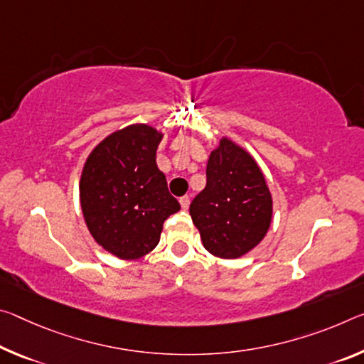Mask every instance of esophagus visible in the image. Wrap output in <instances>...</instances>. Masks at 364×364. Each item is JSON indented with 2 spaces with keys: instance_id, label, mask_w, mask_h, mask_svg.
Segmentation results:
<instances>
[{
  "instance_id": "obj_1",
  "label": "esophagus",
  "mask_w": 364,
  "mask_h": 364,
  "mask_svg": "<svg viewBox=\"0 0 364 364\" xmlns=\"http://www.w3.org/2000/svg\"><path fill=\"white\" fill-rule=\"evenodd\" d=\"M180 204L183 209H188L189 204H191V198H189V196H183V198L180 199Z\"/></svg>"
}]
</instances>
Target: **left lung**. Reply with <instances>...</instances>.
I'll list each match as a JSON object with an SVG mask.
<instances>
[{"label": "left lung", "mask_w": 364, "mask_h": 364, "mask_svg": "<svg viewBox=\"0 0 364 364\" xmlns=\"http://www.w3.org/2000/svg\"><path fill=\"white\" fill-rule=\"evenodd\" d=\"M207 184L189 205L212 256L238 259L261 243L272 223L274 200L255 157L220 137L207 161Z\"/></svg>", "instance_id": "left-lung-1"}]
</instances>
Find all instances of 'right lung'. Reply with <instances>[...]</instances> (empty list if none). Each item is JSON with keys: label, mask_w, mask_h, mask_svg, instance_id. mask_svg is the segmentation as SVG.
<instances>
[{"label": "right lung", "mask_w": 364, "mask_h": 364, "mask_svg": "<svg viewBox=\"0 0 364 364\" xmlns=\"http://www.w3.org/2000/svg\"><path fill=\"white\" fill-rule=\"evenodd\" d=\"M164 132L146 123L117 129L92 149L79 180L89 233L114 257L139 259L159 245L164 222L180 210L157 168Z\"/></svg>", "instance_id": "1"}]
</instances>
